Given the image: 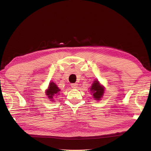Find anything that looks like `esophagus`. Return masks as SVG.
I'll use <instances>...</instances> for the list:
<instances>
[{
  "instance_id": "1",
  "label": "esophagus",
  "mask_w": 151,
  "mask_h": 151,
  "mask_svg": "<svg viewBox=\"0 0 151 151\" xmlns=\"http://www.w3.org/2000/svg\"><path fill=\"white\" fill-rule=\"evenodd\" d=\"M70 86H71V88L73 89H76L78 88V84H71Z\"/></svg>"
}]
</instances>
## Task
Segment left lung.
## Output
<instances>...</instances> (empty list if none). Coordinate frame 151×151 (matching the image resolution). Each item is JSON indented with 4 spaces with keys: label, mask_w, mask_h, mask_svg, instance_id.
<instances>
[{
    "label": "left lung",
    "mask_w": 151,
    "mask_h": 151,
    "mask_svg": "<svg viewBox=\"0 0 151 151\" xmlns=\"http://www.w3.org/2000/svg\"><path fill=\"white\" fill-rule=\"evenodd\" d=\"M90 91L92 93L93 98L95 100H101L104 95V87L101 85L98 81H95L91 85Z\"/></svg>",
    "instance_id": "left-lung-1"
}]
</instances>
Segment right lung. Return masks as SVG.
Here are the masks:
<instances>
[{"mask_svg":"<svg viewBox=\"0 0 151 151\" xmlns=\"http://www.w3.org/2000/svg\"><path fill=\"white\" fill-rule=\"evenodd\" d=\"M60 91V89L58 88L55 83L51 82L46 90V95L48 97V99H50V101H54V98L56 97V95H58Z\"/></svg>","mask_w":151,"mask_h":151,"instance_id":"1","label":"right lung"}]
</instances>
